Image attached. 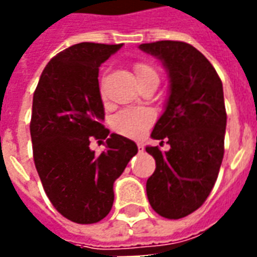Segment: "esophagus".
<instances>
[{
	"instance_id": "esophagus-1",
	"label": "esophagus",
	"mask_w": 257,
	"mask_h": 257,
	"mask_svg": "<svg viewBox=\"0 0 257 257\" xmlns=\"http://www.w3.org/2000/svg\"><path fill=\"white\" fill-rule=\"evenodd\" d=\"M138 150H139V151H143V150H145V146L140 145V143H139V145H138Z\"/></svg>"
}]
</instances>
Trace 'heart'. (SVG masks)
<instances>
[{
  "label": "heart",
  "instance_id": "obj_1",
  "mask_svg": "<svg viewBox=\"0 0 257 257\" xmlns=\"http://www.w3.org/2000/svg\"><path fill=\"white\" fill-rule=\"evenodd\" d=\"M135 74L139 79V84H143L149 79H158L156 68L146 62H138L134 66ZM100 93L103 95V85H100ZM156 119V114L149 108H128L114 115L111 128L115 134L129 138L140 139L149 131Z\"/></svg>",
  "mask_w": 257,
  "mask_h": 257
}]
</instances>
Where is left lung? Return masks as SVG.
Segmentation results:
<instances>
[{
  "instance_id": "1",
  "label": "left lung",
  "mask_w": 257,
  "mask_h": 257,
  "mask_svg": "<svg viewBox=\"0 0 257 257\" xmlns=\"http://www.w3.org/2000/svg\"><path fill=\"white\" fill-rule=\"evenodd\" d=\"M169 74V97L151 138L169 151L146 147L156 171L146 190L151 208L167 219L193 213L208 198L224 154L227 114L223 85L213 66L198 49L182 41L142 44Z\"/></svg>"
}]
</instances>
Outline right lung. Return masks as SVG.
<instances>
[{
	"label": "right lung",
	"instance_id": "add662e5",
	"mask_svg": "<svg viewBox=\"0 0 257 257\" xmlns=\"http://www.w3.org/2000/svg\"><path fill=\"white\" fill-rule=\"evenodd\" d=\"M122 47L81 42L59 52L44 68L33 96L30 135L37 172L48 198L66 219L92 224L114 202L112 184L138 146L104 128L99 67ZM106 140L100 156L90 140Z\"/></svg>",
	"mask_w": 257,
	"mask_h": 257
}]
</instances>
